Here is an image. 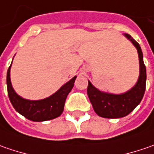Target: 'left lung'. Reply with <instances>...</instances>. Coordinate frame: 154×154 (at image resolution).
Here are the masks:
<instances>
[{
  "label": "left lung",
  "mask_w": 154,
  "mask_h": 154,
  "mask_svg": "<svg viewBox=\"0 0 154 154\" xmlns=\"http://www.w3.org/2000/svg\"><path fill=\"white\" fill-rule=\"evenodd\" d=\"M136 48L139 56L140 74L136 84L128 92L113 94L99 91L88 80L87 95L97 115L103 118H121L132 112L140 103L146 90V71L139 44L127 33L123 34Z\"/></svg>",
  "instance_id": "left-lung-1"
}]
</instances>
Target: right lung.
I'll use <instances>...</instances> for the list:
<instances>
[{
    "label": "right lung",
    "mask_w": 154,
    "mask_h": 154,
    "mask_svg": "<svg viewBox=\"0 0 154 154\" xmlns=\"http://www.w3.org/2000/svg\"><path fill=\"white\" fill-rule=\"evenodd\" d=\"M11 65L7 74L8 93L10 102L17 112L33 122L49 121L62 115L66 98L74 86L76 76L64 84L50 97L40 100H29L18 95L13 88L10 79Z\"/></svg>",
    "instance_id": "1"
}]
</instances>
